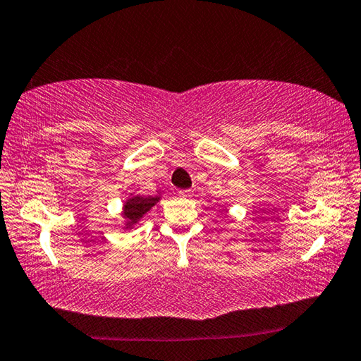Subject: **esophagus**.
Segmentation results:
<instances>
[{
	"instance_id": "34e87169",
	"label": "esophagus",
	"mask_w": 361,
	"mask_h": 361,
	"mask_svg": "<svg viewBox=\"0 0 361 361\" xmlns=\"http://www.w3.org/2000/svg\"><path fill=\"white\" fill-rule=\"evenodd\" d=\"M180 197H191L192 195V191H189V189H185V191H180Z\"/></svg>"
}]
</instances>
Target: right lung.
<instances>
[{
  "mask_svg": "<svg viewBox=\"0 0 361 361\" xmlns=\"http://www.w3.org/2000/svg\"><path fill=\"white\" fill-rule=\"evenodd\" d=\"M159 200H161V194L157 195H132V197H127L122 204V224H124V229H133L140 219H142L146 213H148L152 207H154Z\"/></svg>",
  "mask_w": 361,
  "mask_h": 361,
  "instance_id": "1",
  "label": "right lung"
}]
</instances>
